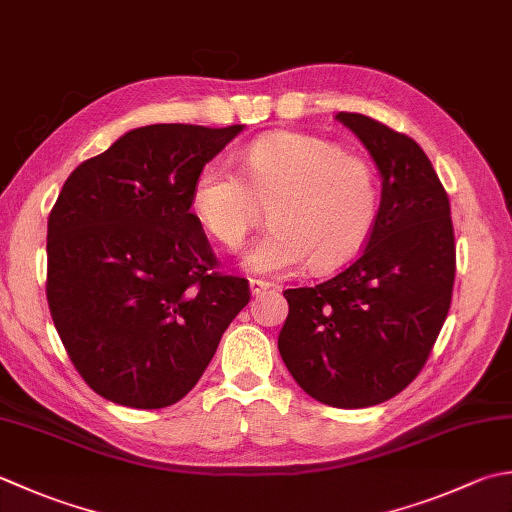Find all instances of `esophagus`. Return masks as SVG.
<instances>
[{
  "label": "esophagus",
  "instance_id": "1",
  "mask_svg": "<svg viewBox=\"0 0 512 512\" xmlns=\"http://www.w3.org/2000/svg\"><path fill=\"white\" fill-rule=\"evenodd\" d=\"M248 286H250V293H253L255 297H257V295H262V293H266V290L273 288V284H270V282H264V279H250Z\"/></svg>",
  "mask_w": 512,
  "mask_h": 512
}]
</instances>
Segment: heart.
I'll return each instance as SVG.
<instances>
[{
  "label": "heart",
  "mask_w": 512,
  "mask_h": 512,
  "mask_svg": "<svg viewBox=\"0 0 512 512\" xmlns=\"http://www.w3.org/2000/svg\"><path fill=\"white\" fill-rule=\"evenodd\" d=\"M242 173L208 162L195 177L190 206L215 242L237 250L257 222L259 204H270V230L244 257L250 273L282 275L308 259L315 270H335L373 233L377 170L335 142L279 130L244 150Z\"/></svg>",
  "instance_id": "1"
}]
</instances>
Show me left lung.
<instances>
[{
  "instance_id": "1",
  "label": "left lung",
  "mask_w": 512,
  "mask_h": 512,
  "mask_svg": "<svg viewBox=\"0 0 512 512\" xmlns=\"http://www.w3.org/2000/svg\"><path fill=\"white\" fill-rule=\"evenodd\" d=\"M382 175L364 253L328 282L288 288L277 346L317 402L366 408L413 382L442 330L455 284L448 195L415 139L359 113H337Z\"/></svg>"
}]
</instances>
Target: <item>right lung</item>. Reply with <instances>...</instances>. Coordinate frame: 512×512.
Here are the masks:
<instances>
[{
	"label": "right lung",
	"mask_w": 512,
	"mask_h": 512,
	"mask_svg": "<svg viewBox=\"0 0 512 512\" xmlns=\"http://www.w3.org/2000/svg\"><path fill=\"white\" fill-rule=\"evenodd\" d=\"M242 130H128L70 173L50 210V315L77 373L110 402H179L248 304V279L217 273L190 213L197 173Z\"/></svg>",
	"instance_id": "obj_1"
}]
</instances>
